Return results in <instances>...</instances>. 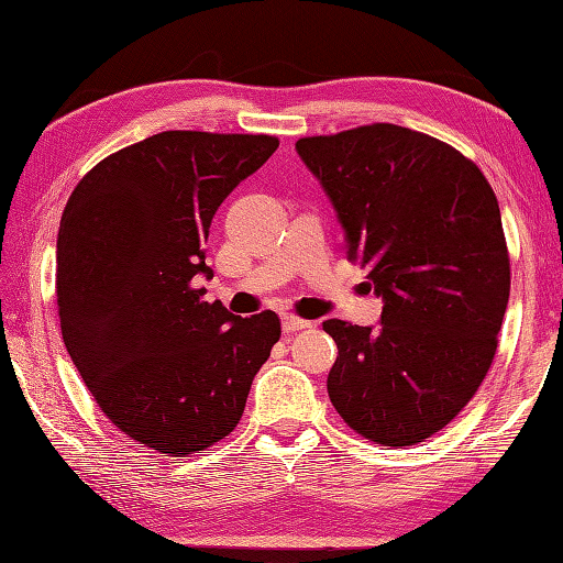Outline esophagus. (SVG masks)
Instances as JSON below:
<instances>
[{"label": "esophagus", "instance_id": "1", "mask_svg": "<svg viewBox=\"0 0 563 563\" xmlns=\"http://www.w3.org/2000/svg\"><path fill=\"white\" fill-rule=\"evenodd\" d=\"M312 327L310 319H300L295 314H283V332L285 334H292V332H300V329Z\"/></svg>", "mask_w": 563, "mask_h": 563}]
</instances>
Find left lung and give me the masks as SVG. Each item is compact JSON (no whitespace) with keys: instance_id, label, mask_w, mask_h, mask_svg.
Returning a JSON list of instances; mask_svg holds the SVG:
<instances>
[{"instance_id":"8db88e82","label":"left lung","mask_w":563,"mask_h":563,"mask_svg":"<svg viewBox=\"0 0 563 563\" xmlns=\"http://www.w3.org/2000/svg\"><path fill=\"white\" fill-rule=\"evenodd\" d=\"M368 268L380 327L327 319L329 400L371 442L444 429L486 378L510 297L500 207L476 163L420 131L371 124L295 143Z\"/></svg>"}]
</instances>
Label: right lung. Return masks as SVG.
I'll use <instances>...</instances> for the list:
<instances>
[{
    "label": "right lung",
    "instance_id": "add662e5",
    "mask_svg": "<svg viewBox=\"0 0 563 563\" xmlns=\"http://www.w3.org/2000/svg\"><path fill=\"white\" fill-rule=\"evenodd\" d=\"M266 134L163 131L97 163L58 229L65 349L121 432L168 456L200 454L244 415L280 319L205 302L202 244L219 205L266 163Z\"/></svg>",
    "mask_w": 563,
    "mask_h": 563
}]
</instances>
